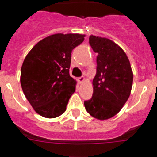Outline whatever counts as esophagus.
Wrapping results in <instances>:
<instances>
[{"label":"esophagus","instance_id":"1","mask_svg":"<svg viewBox=\"0 0 157 157\" xmlns=\"http://www.w3.org/2000/svg\"><path fill=\"white\" fill-rule=\"evenodd\" d=\"M84 80H85L84 77H78V79H77V81H78L79 83H81L84 81Z\"/></svg>","mask_w":157,"mask_h":157}]
</instances>
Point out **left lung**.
Returning <instances> with one entry per match:
<instances>
[{"label":"left lung","instance_id":"1","mask_svg":"<svg viewBox=\"0 0 157 157\" xmlns=\"http://www.w3.org/2000/svg\"><path fill=\"white\" fill-rule=\"evenodd\" d=\"M89 43L96 57L93 93L84 102L86 110L94 118L105 120L119 112L127 102L133 83L130 61L122 48L106 38L90 36Z\"/></svg>","mask_w":157,"mask_h":157}]
</instances>
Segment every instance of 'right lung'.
<instances>
[{"instance_id":"obj_1","label":"right lung","mask_w":157,"mask_h":157,"mask_svg":"<svg viewBox=\"0 0 157 157\" xmlns=\"http://www.w3.org/2000/svg\"><path fill=\"white\" fill-rule=\"evenodd\" d=\"M84 35H52L38 42L25 58L20 83L34 110L53 118L66 110L76 80L70 76L71 52L84 40Z\"/></svg>"}]
</instances>
